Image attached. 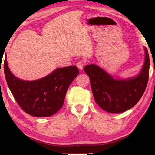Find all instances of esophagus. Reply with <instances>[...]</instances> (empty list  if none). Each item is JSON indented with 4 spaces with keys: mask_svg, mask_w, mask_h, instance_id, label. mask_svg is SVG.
<instances>
[{
    "mask_svg": "<svg viewBox=\"0 0 155 155\" xmlns=\"http://www.w3.org/2000/svg\"><path fill=\"white\" fill-rule=\"evenodd\" d=\"M83 66H84V62L83 61H79L77 63V67H78V69H79L80 71H82V70H83Z\"/></svg>",
    "mask_w": 155,
    "mask_h": 155,
    "instance_id": "34e87169",
    "label": "esophagus"
}]
</instances>
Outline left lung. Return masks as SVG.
Returning <instances> with one entry per match:
<instances>
[{
	"mask_svg": "<svg viewBox=\"0 0 155 155\" xmlns=\"http://www.w3.org/2000/svg\"><path fill=\"white\" fill-rule=\"evenodd\" d=\"M144 60L136 76L128 78L113 77L103 68L91 64L84 71L90 78L91 86L97 104L110 113H120L130 109L142 97L146 89L150 67L147 49L144 47Z\"/></svg>",
	"mask_w": 155,
	"mask_h": 155,
	"instance_id": "1",
	"label": "left lung"
}]
</instances>
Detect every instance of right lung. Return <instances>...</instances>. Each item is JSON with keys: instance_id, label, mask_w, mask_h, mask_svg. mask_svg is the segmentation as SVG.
<instances>
[{"instance_id": "add662e5", "label": "right lung", "mask_w": 155, "mask_h": 155, "mask_svg": "<svg viewBox=\"0 0 155 155\" xmlns=\"http://www.w3.org/2000/svg\"><path fill=\"white\" fill-rule=\"evenodd\" d=\"M6 83L16 103L25 113L36 117L57 113L63 105L68 88L78 74L76 66L57 68L35 81H24L10 71L6 54L4 63Z\"/></svg>"}]
</instances>
